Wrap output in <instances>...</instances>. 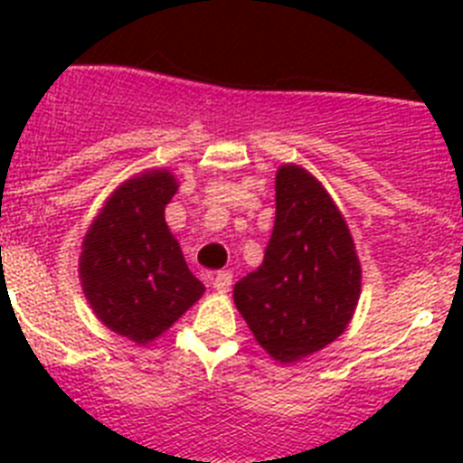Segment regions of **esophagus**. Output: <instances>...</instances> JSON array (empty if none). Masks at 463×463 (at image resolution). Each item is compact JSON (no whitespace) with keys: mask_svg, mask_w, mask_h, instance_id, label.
Here are the masks:
<instances>
[{"mask_svg":"<svg viewBox=\"0 0 463 463\" xmlns=\"http://www.w3.org/2000/svg\"><path fill=\"white\" fill-rule=\"evenodd\" d=\"M213 288L218 289V292H229V288H232V273L229 271L215 273V278H213Z\"/></svg>","mask_w":463,"mask_h":463,"instance_id":"1","label":"esophagus"}]
</instances>
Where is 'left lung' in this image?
I'll return each mask as SVG.
<instances>
[{"instance_id":"left-lung-1","label":"left lung","mask_w":463,"mask_h":463,"mask_svg":"<svg viewBox=\"0 0 463 463\" xmlns=\"http://www.w3.org/2000/svg\"><path fill=\"white\" fill-rule=\"evenodd\" d=\"M362 269L325 187L301 166L276 175V224L257 271L234 285L236 308L273 359L297 362L336 341L354 313Z\"/></svg>"}]
</instances>
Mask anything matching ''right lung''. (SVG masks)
Listing matches in <instances>:
<instances>
[{"instance_id":"1","label":"right lung","mask_w":463,"mask_h":463,"mask_svg":"<svg viewBox=\"0 0 463 463\" xmlns=\"http://www.w3.org/2000/svg\"><path fill=\"white\" fill-rule=\"evenodd\" d=\"M169 171H148L113 192L85 234L80 280L109 329L148 343L203 294L165 222L175 194Z\"/></svg>"}]
</instances>
